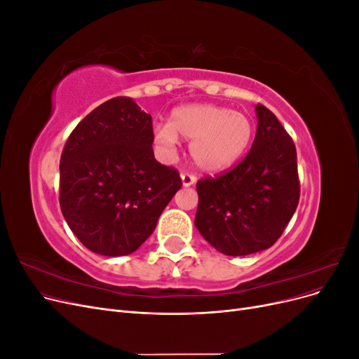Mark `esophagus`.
<instances>
[{
    "label": "esophagus",
    "mask_w": 359,
    "mask_h": 359,
    "mask_svg": "<svg viewBox=\"0 0 359 359\" xmlns=\"http://www.w3.org/2000/svg\"><path fill=\"white\" fill-rule=\"evenodd\" d=\"M181 180H182V186H193L194 182H196V175H193L190 172H182L181 173Z\"/></svg>",
    "instance_id": "1"
}]
</instances>
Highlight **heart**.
Wrapping results in <instances>:
<instances>
[{
    "label": "heart",
    "mask_w": 359,
    "mask_h": 359,
    "mask_svg": "<svg viewBox=\"0 0 359 359\" xmlns=\"http://www.w3.org/2000/svg\"><path fill=\"white\" fill-rule=\"evenodd\" d=\"M253 136L248 116L215 104H187L170 114L168 126L157 128L156 139L173 148L177 137L191 140L190 154L203 170L219 172L243 156Z\"/></svg>",
    "instance_id": "1"
}]
</instances>
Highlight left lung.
Masks as SVG:
<instances>
[{"label":"left lung","instance_id":"left-lung-1","mask_svg":"<svg viewBox=\"0 0 359 359\" xmlns=\"http://www.w3.org/2000/svg\"><path fill=\"white\" fill-rule=\"evenodd\" d=\"M247 156L220 175L198 181L194 226L215 250L245 256L274 245L299 202L297 148L268 107L257 103Z\"/></svg>","mask_w":359,"mask_h":359}]
</instances>
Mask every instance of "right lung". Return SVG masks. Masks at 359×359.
<instances>
[{"label": "right lung", "mask_w": 359, "mask_h": 359, "mask_svg": "<svg viewBox=\"0 0 359 359\" xmlns=\"http://www.w3.org/2000/svg\"><path fill=\"white\" fill-rule=\"evenodd\" d=\"M153 142V118L130 97L97 106L70 133L60 160V206L91 252H136L181 189L180 172L154 158Z\"/></svg>", "instance_id": "1"}]
</instances>
